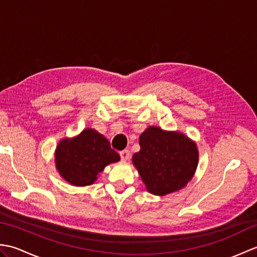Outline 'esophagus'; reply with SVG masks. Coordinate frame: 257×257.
Here are the masks:
<instances>
[{
    "instance_id": "1",
    "label": "esophagus",
    "mask_w": 257,
    "mask_h": 257,
    "mask_svg": "<svg viewBox=\"0 0 257 257\" xmlns=\"http://www.w3.org/2000/svg\"><path fill=\"white\" fill-rule=\"evenodd\" d=\"M120 158H121L122 161H128L130 159V151L129 150L120 151Z\"/></svg>"
}]
</instances>
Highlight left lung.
Segmentation results:
<instances>
[{
    "label": "left lung",
    "mask_w": 257,
    "mask_h": 257,
    "mask_svg": "<svg viewBox=\"0 0 257 257\" xmlns=\"http://www.w3.org/2000/svg\"><path fill=\"white\" fill-rule=\"evenodd\" d=\"M139 145L133 163L150 193L176 192L193 178L199 152L194 141L185 135L150 125L140 135Z\"/></svg>",
    "instance_id": "obj_1"
}]
</instances>
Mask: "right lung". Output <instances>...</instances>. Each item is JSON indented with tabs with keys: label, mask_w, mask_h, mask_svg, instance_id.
Wrapping results in <instances>:
<instances>
[{
	"label": "right lung",
	"mask_w": 257,
	"mask_h": 257,
	"mask_svg": "<svg viewBox=\"0 0 257 257\" xmlns=\"http://www.w3.org/2000/svg\"><path fill=\"white\" fill-rule=\"evenodd\" d=\"M119 160L110 143L95 129H85L74 138L61 140L55 150L57 171L77 187L92 184L106 166Z\"/></svg>",
	"instance_id": "right-lung-1"
}]
</instances>
